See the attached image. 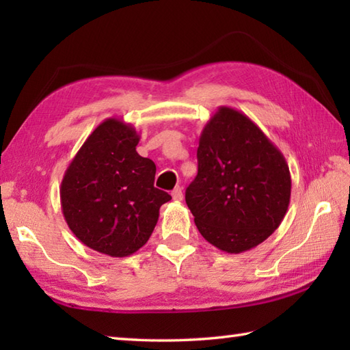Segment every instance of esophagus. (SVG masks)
Masks as SVG:
<instances>
[{
	"label": "esophagus",
	"mask_w": 350,
	"mask_h": 350,
	"mask_svg": "<svg viewBox=\"0 0 350 350\" xmlns=\"http://www.w3.org/2000/svg\"><path fill=\"white\" fill-rule=\"evenodd\" d=\"M171 197H173L174 202H182L183 200V192H182V188L177 187L174 188L173 191H171Z\"/></svg>",
	"instance_id": "esophagus-1"
}]
</instances>
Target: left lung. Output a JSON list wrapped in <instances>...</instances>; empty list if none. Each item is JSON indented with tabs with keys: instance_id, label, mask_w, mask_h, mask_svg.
Wrapping results in <instances>:
<instances>
[{
	"instance_id": "left-lung-1",
	"label": "left lung",
	"mask_w": 350,
	"mask_h": 350,
	"mask_svg": "<svg viewBox=\"0 0 350 350\" xmlns=\"http://www.w3.org/2000/svg\"><path fill=\"white\" fill-rule=\"evenodd\" d=\"M197 159L185 200L207 242L239 254L280 227L292 191L288 165L248 116L219 107L202 131Z\"/></svg>"
}]
</instances>
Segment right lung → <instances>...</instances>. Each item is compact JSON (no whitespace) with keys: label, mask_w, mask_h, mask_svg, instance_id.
Masks as SVG:
<instances>
[{"label":"right lung","mask_w":350,"mask_h":350,"mask_svg":"<svg viewBox=\"0 0 350 350\" xmlns=\"http://www.w3.org/2000/svg\"><path fill=\"white\" fill-rule=\"evenodd\" d=\"M138 132L109 117L69 163L60 187L62 211L72 233L109 257H128L152 236L159 209L171 200L153 187L156 165L137 153Z\"/></svg>","instance_id":"obj_1"}]
</instances>
